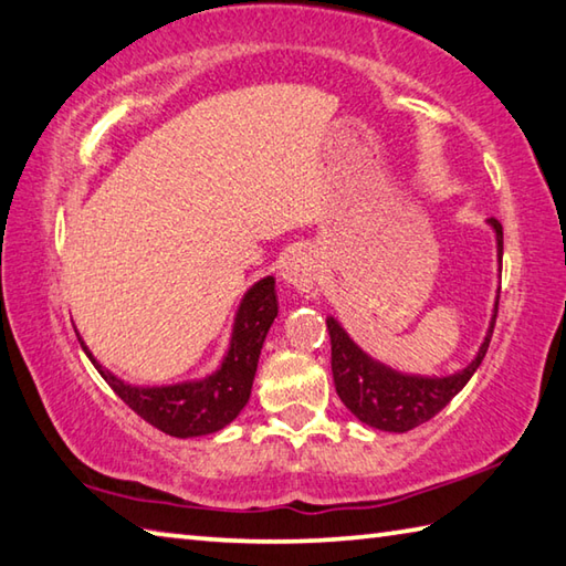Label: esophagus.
<instances>
[{"instance_id": "34e87169", "label": "esophagus", "mask_w": 566, "mask_h": 566, "mask_svg": "<svg viewBox=\"0 0 566 566\" xmlns=\"http://www.w3.org/2000/svg\"><path fill=\"white\" fill-rule=\"evenodd\" d=\"M281 275L298 293H311L321 281V265L311 253H293L283 263Z\"/></svg>"}]
</instances>
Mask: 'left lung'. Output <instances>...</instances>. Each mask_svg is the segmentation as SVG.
<instances>
[{
  "instance_id": "obj_1",
  "label": "left lung",
  "mask_w": 566,
  "mask_h": 566,
  "mask_svg": "<svg viewBox=\"0 0 566 566\" xmlns=\"http://www.w3.org/2000/svg\"><path fill=\"white\" fill-rule=\"evenodd\" d=\"M494 235H497V258L502 271V223L497 218H488ZM497 301H494V313L490 321L488 335L480 345L474 360L452 375L444 378H428V375H408L392 370L390 365L370 358L358 343H355L343 325L328 315V333H331V365H333V382L338 390V398L345 402L355 418L370 424L375 430L385 432H408L418 424L432 420L464 385L470 382L474 370L484 360V353L490 348V338L497 321Z\"/></svg>"
}]
</instances>
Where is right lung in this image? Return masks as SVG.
I'll return each instance as SVG.
<instances>
[{"instance_id": "right-lung-1", "label": "right lung", "mask_w": 566, "mask_h": 566, "mask_svg": "<svg viewBox=\"0 0 566 566\" xmlns=\"http://www.w3.org/2000/svg\"><path fill=\"white\" fill-rule=\"evenodd\" d=\"M275 315V277L265 275L248 289L241 305H238L231 343H228V350L218 370L201 380L154 385V388H142V385H132L116 378L112 370H106L94 358L82 338H78V343H82L84 353L94 363L98 375L108 382V388L138 418H144L148 424L171 434V438H201V434L223 430L245 408L248 398H251L263 340L268 331H271Z\"/></svg>"}]
</instances>
